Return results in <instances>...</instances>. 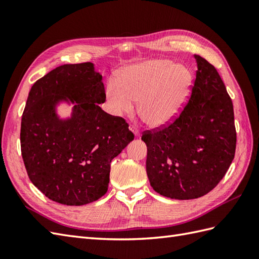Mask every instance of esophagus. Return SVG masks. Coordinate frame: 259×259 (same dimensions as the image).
<instances>
[{
    "label": "esophagus",
    "instance_id": "34e87169",
    "mask_svg": "<svg viewBox=\"0 0 259 259\" xmlns=\"http://www.w3.org/2000/svg\"><path fill=\"white\" fill-rule=\"evenodd\" d=\"M129 129H130L131 133H133V134L135 135L136 138H139V137H140V133H139V130H138V128H137L136 125H130Z\"/></svg>",
    "mask_w": 259,
    "mask_h": 259
}]
</instances>
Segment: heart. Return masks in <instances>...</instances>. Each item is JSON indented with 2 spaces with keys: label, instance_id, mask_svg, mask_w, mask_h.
<instances>
[{
  "label": "heart",
  "instance_id": "obj_1",
  "mask_svg": "<svg viewBox=\"0 0 259 259\" xmlns=\"http://www.w3.org/2000/svg\"><path fill=\"white\" fill-rule=\"evenodd\" d=\"M118 82H109L106 88L111 113L129 114L139 100L141 119L151 128H161L183 111L190 96L192 75L183 64L155 59L125 68Z\"/></svg>",
  "mask_w": 259,
  "mask_h": 259
}]
</instances>
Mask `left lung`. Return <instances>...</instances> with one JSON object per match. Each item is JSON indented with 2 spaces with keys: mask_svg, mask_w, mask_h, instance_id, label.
<instances>
[{
  "mask_svg": "<svg viewBox=\"0 0 259 259\" xmlns=\"http://www.w3.org/2000/svg\"><path fill=\"white\" fill-rule=\"evenodd\" d=\"M191 98L167 128L142 135L147 175L153 190L171 199L208 194L234 160V107L213 65L198 54Z\"/></svg>",
  "mask_w": 259,
  "mask_h": 259,
  "instance_id": "1",
  "label": "left lung"
}]
</instances>
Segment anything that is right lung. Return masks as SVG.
Returning <instances> with one entry per match:
<instances>
[{"label": "right lung", "mask_w": 259, "mask_h": 259, "mask_svg": "<svg viewBox=\"0 0 259 259\" xmlns=\"http://www.w3.org/2000/svg\"><path fill=\"white\" fill-rule=\"evenodd\" d=\"M102 75L92 62L64 64L32 85L21 121L29 178L49 199L67 206L98 200L108 190L110 163L134 140L128 123L104 112ZM71 108L62 117L58 109Z\"/></svg>", "instance_id": "obj_1"}]
</instances>
